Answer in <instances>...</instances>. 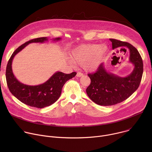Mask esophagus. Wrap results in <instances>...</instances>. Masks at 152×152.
Masks as SVG:
<instances>
[{
  "instance_id": "1",
  "label": "esophagus",
  "mask_w": 152,
  "mask_h": 152,
  "mask_svg": "<svg viewBox=\"0 0 152 152\" xmlns=\"http://www.w3.org/2000/svg\"><path fill=\"white\" fill-rule=\"evenodd\" d=\"M76 76H77V77H81V76H83V74L82 73H81V72H77Z\"/></svg>"
}]
</instances>
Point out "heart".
<instances>
[{
    "label": "heart",
    "instance_id": "b5f03b06",
    "mask_svg": "<svg viewBox=\"0 0 152 152\" xmlns=\"http://www.w3.org/2000/svg\"><path fill=\"white\" fill-rule=\"evenodd\" d=\"M107 51L104 45H82L75 48L70 53L72 61L76 64H82L87 71H95L102 64Z\"/></svg>",
    "mask_w": 152,
    "mask_h": 152
}]
</instances>
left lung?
I'll return each instance as SVG.
<instances>
[{
    "label": "left lung",
    "instance_id": "1",
    "mask_svg": "<svg viewBox=\"0 0 152 152\" xmlns=\"http://www.w3.org/2000/svg\"><path fill=\"white\" fill-rule=\"evenodd\" d=\"M113 49L126 47L130 53L129 62L134 69L126 77H120L108 72L102 63L94 73L88 74L91 83L86 90L90 99L97 104L111 106L119 103L131 96L139 87L143 73L141 56L132 45L115 39H110Z\"/></svg>",
    "mask_w": 152,
    "mask_h": 152
}]
</instances>
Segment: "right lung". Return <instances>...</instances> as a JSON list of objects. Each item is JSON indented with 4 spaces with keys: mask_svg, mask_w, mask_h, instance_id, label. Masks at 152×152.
Here are the masks:
<instances>
[{
    "mask_svg": "<svg viewBox=\"0 0 152 152\" xmlns=\"http://www.w3.org/2000/svg\"><path fill=\"white\" fill-rule=\"evenodd\" d=\"M61 39V38H56L53 40L59 41ZM48 40L47 37L37 38L21 45L12 54L6 69L7 82L12 94L22 103L38 108H43L54 103L59 98L65 83L76 75V72L65 74L61 72H57L46 82L34 86L23 84L15 78L12 70V62L15 55L23 49L29 43H42Z\"/></svg>",
    "mask_w": 152,
    "mask_h": 152,
    "instance_id": "1",
    "label": "right lung"
}]
</instances>
